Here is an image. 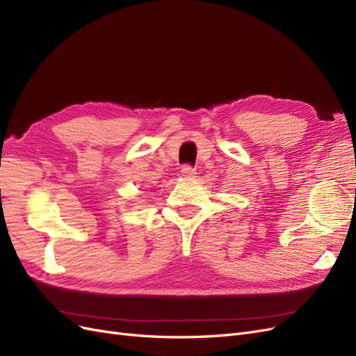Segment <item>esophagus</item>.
I'll return each instance as SVG.
<instances>
[{
    "mask_svg": "<svg viewBox=\"0 0 356 356\" xmlns=\"http://www.w3.org/2000/svg\"><path fill=\"white\" fill-rule=\"evenodd\" d=\"M181 175L184 178H195L196 177V169H193L191 166L186 165L181 168Z\"/></svg>",
    "mask_w": 356,
    "mask_h": 356,
    "instance_id": "34e87169",
    "label": "esophagus"
}]
</instances>
